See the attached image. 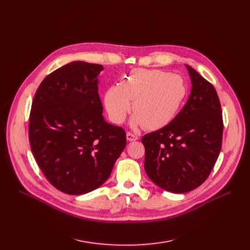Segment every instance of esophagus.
Wrapping results in <instances>:
<instances>
[{
    "label": "esophagus",
    "mask_w": 250,
    "mask_h": 250,
    "mask_svg": "<svg viewBox=\"0 0 250 250\" xmlns=\"http://www.w3.org/2000/svg\"><path fill=\"white\" fill-rule=\"evenodd\" d=\"M126 139H127V141H137L139 138L135 134L130 133V132H127L126 133Z\"/></svg>",
    "instance_id": "1"
}]
</instances>
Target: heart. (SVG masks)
Listing matches in <instances>:
<instances>
[{"label": "heart", "mask_w": 250, "mask_h": 250, "mask_svg": "<svg viewBox=\"0 0 250 250\" xmlns=\"http://www.w3.org/2000/svg\"><path fill=\"white\" fill-rule=\"evenodd\" d=\"M187 86L178 75L156 69H138L110 87L104 101L111 122L122 124L130 110L136 114L133 123L146 129L164 127L176 116L187 96Z\"/></svg>", "instance_id": "obj_1"}]
</instances>
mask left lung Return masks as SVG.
I'll return each mask as SVG.
<instances>
[{
    "mask_svg": "<svg viewBox=\"0 0 250 250\" xmlns=\"http://www.w3.org/2000/svg\"><path fill=\"white\" fill-rule=\"evenodd\" d=\"M187 68L192 84L188 102L167 125L142 138L147 175L175 193L190 191L208 178L221 151L224 126L215 87Z\"/></svg>",
    "mask_w": 250,
    "mask_h": 250,
    "instance_id": "8db88e82",
    "label": "left lung"
}]
</instances>
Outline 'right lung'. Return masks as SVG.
Masks as SVG:
<instances>
[{
	"label": "right lung",
	"instance_id": "add662e5",
	"mask_svg": "<svg viewBox=\"0 0 250 250\" xmlns=\"http://www.w3.org/2000/svg\"><path fill=\"white\" fill-rule=\"evenodd\" d=\"M101 64L73 62L47 75L29 116V143L47 180L78 195L98 188L124 151L125 129L105 122L98 94Z\"/></svg>",
	"mask_w": 250,
	"mask_h": 250
}]
</instances>
